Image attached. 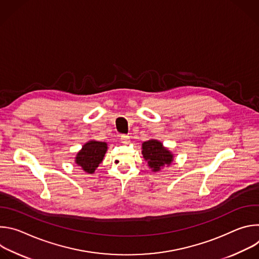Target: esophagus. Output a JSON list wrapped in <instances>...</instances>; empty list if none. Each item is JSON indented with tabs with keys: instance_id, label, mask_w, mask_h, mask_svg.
<instances>
[{
	"instance_id": "obj_1",
	"label": "esophagus",
	"mask_w": 259,
	"mask_h": 259,
	"mask_svg": "<svg viewBox=\"0 0 259 259\" xmlns=\"http://www.w3.org/2000/svg\"><path fill=\"white\" fill-rule=\"evenodd\" d=\"M129 139H130V136H129V135L123 134V135L121 136V141H122V143H125V144L129 143Z\"/></svg>"
}]
</instances>
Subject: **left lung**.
I'll use <instances>...</instances> for the list:
<instances>
[{
  "label": "left lung",
  "instance_id": "obj_1",
  "mask_svg": "<svg viewBox=\"0 0 259 259\" xmlns=\"http://www.w3.org/2000/svg\"><path fill=\"white\" fill-rule=\"evenodd\" d=\"M142 156L154 172H158L164 166H169L173 161V155L163 143L156 139H151L142 143Z\"/></svg>",
  "mask_w": 259,
  "mask_h": 259
}]
</instances>
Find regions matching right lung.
Masks as SVG:
<instances>
[{"label": "right lung", "instance_id": "add662e5", "mask_svg": "<svg viewBox=\"0 0 259 259\" xmlns=\"http://www.w3.org/2000/svg\"><path fill=\"white\" fill-rule=\"evenodd\" d=\"M106 151V142L90 140L83 145L82 150L77 154L75 162L85 172L92 174L102 162Z\"/></svg>", "mask_w": 259, "mask_h": 259}]
</instances>
